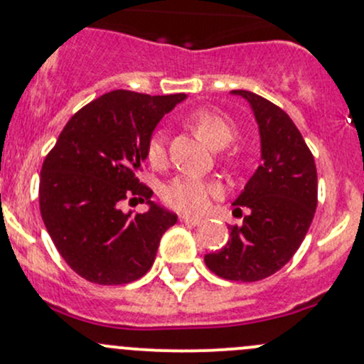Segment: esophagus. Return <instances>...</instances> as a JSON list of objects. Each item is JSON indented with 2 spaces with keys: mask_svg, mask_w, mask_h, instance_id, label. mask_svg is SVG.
<instances>
[{
  "mask_svg": "<svg viewBox=\"0 0 364 364\" xmlns=\"http://www.w3.org/2000/svg\"><path fill=\"white\" fill-rule=\"evenodd\" d=\"M179 221L185 223V225H190V226H197V225H200L202 219L200 218H191V215H186V214H181V215H179Z\"/></svg>",
  "mask_w": 364,
  "mask_h": 364,
  "instance_id": "esophagus-1",
  "label": "esophagus"
}]
</instances>
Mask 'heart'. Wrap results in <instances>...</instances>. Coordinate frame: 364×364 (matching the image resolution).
<instances>
[{"label": "heart", "mask_w": 364, "mask_h": 364, "mask_svg": "<svg viewBox=\"0 0 364 364\" xmlns=\"http://www.w3.org/2000/svg\"><path fill=\"white\" fill-rule=\"evenodd\" d=\"M190 126L210 149L221 150L237 136V126L225 114L198 110L190 117ZM146 157L151 166L166 164V141L162 133H154L146 143ZM219 195V186L193 176H179L162 188V198L176 210L200 214L209 207L210 198Z\"/></svg>", "instance_id": "b5f03b06"}]
</instances>
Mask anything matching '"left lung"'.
<instances>
[{
    "mask_svg": "<svg viewBox=\"0 0 364 364\" xmlns=\"http://www.w3.org/2000/svg\"><path fill=\"white\" fill-rule=\"evenodd\" d=\"M261 136V166L233 202L247 210L230 240L203 257L207 267L231 282H259L282 269L304 240L318 203L316 164L292 119L269 100L245 90Z\"/></svg>",
    "mask_w": 364,
    "mask_h": 364,
    "instance_id": "8db88e82",
    "label": "left lung"
}]
</instances>
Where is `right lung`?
I'll return each instance as SVG.
<instances>
[{
    "label": "right lung",
    "instance_id": "right-lung-1",
    "mask_svg": "<svg viewBox=\"0 0 364 364\" xmlns=\"http://www.w3.org/2000/svg\"><path fill=\"white\" fill-rule=\"evenodd\" d=\"M186 95L115 90L75 112L46 155L39 209L55 247L79 277L98 285L141 278L178 215L151 202L138 179L146 143ZM146 201L143 215L122 213V201Z\"/></svg>",
    "mask_w": 364,
    "mask_h": 364
}]
</instances>
